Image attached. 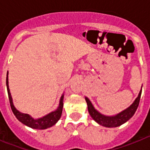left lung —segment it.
Returning <instances> with one entry per match:
<instances>
[{"label": "left lung", "mask_w": 150, "mask_h": 150, "mask_svg": "<svg viewBox=\"0 0 150 150\" xmlns=\"http://www.w3.org/2000/svg\"><path fill=\"white\" fill-rule=\"evenodd\" d=\"M142 87L143 86H141V89L139 92L138 96L136 98L134 101L128 108L115 116H105V115L100 113L94 107L93 104H91L89 99L87 97H85L86 101L88 105V110L90 116L97 123H98L102 126L107 127V128H116V127L120 126L126 122L127 121H128L134 116V112L137 110L139 102H140V96H141V92H142Z\"/></svg>", "instance_id": "1"}]
</instances>
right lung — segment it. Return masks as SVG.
Wrapping results in <instances>:
<instances>
[{"label":"right lung","instance_id":"add662e5","mask_svg":"<svg viewBox=\"0 0 150 150\" xmlns=\"http://www.w3.org/2000/svg\"><path fill=\"white\" fill-rule=\"evenodd\" d=\"M6 88H7L8 96H9V100H10V107H11L12 111L13 114L15 115L17 120L22 123L25 125L27 126L30 127L34 129H39L43 130L46 128H50L53 126L54 125L57 123V122L60 120L61 116L62 113V110H63V100H64V94L61 97L60 100H59V107L55 111L50 112L46 116L43 117L39 118V119H34L32 116L28 113H23L18 110L15 107L13 102V98H12L11 94H10V88H9V81H8V71L6 74Z\"/></svg>","mask_w":150,"mask_h":150}]
</instances>
